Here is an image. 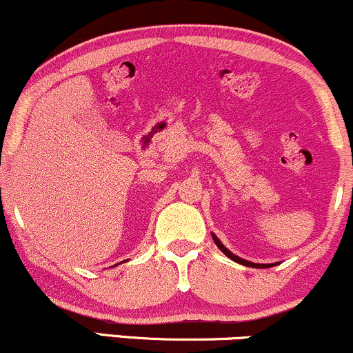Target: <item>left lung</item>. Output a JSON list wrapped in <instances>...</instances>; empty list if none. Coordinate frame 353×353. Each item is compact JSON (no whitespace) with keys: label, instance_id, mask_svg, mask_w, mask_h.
I'll use <instances>...</instances> for the list:
<instances>
[{"label":"left lung","instance_id":"left-lung-1","mask_svg":"<svg viewBox=\"0 0 353 353\" xmlns=\"http://www.w3.org/2000/svg\"><path fill=\"white\" fill-rule=\"evenodd\" d=\"M212 239H214V242H216V245L219 247V249H221L222 252H224L225 255H228L229 259H232L234 262H237V264H242V265H247V267H254V269H267V267H274V265H277V264H255V262L244 261V259L237 257L236 254L230 252V250L228 249V247H224V244H222V242L219 241V239H217L216 236H214V234H212Z\"/></svg>","mask_w":353,"mask_h":353}]
</instances>
